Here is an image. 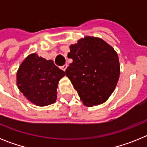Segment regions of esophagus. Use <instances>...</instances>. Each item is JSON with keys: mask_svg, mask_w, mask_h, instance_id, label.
Returning a JSON list of instances; mask_svg holds the SVG:
<instances>
[{"mask_svg": "<svg viewBox=\"0 0 147 147\" xmlns=\"http://www.w3.org/2000/svg\"><path fill=\"white\" fill-rule=\"evenodd\" d=\"M67 65L65 64V65H62V67H61V68H62V70H63V71H65V70H66V68H67Z\"/></svg>", "mask_w": 147, "mask_h": 147, "instance_id": "esophagus-1", "label": "esophagus"}]
</instances>
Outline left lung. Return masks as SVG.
<instances>
[{
	"label": "left lung",
	"mask_w": 147,
	"mask_h": 147,
	"mask_svg": "<svg viewBox=\"0 0 147 147\" xmlns=\"http://www.w3.org/2000/svg\"><path fill=\"white\" fill-rule=\"evenodd\" d=\"M67 57L73 62L65 70L82 103L93 107L108 99L120 75L118 54L98 37L86 36L70 45Z\"/></svg>",
	"instance_id": "left-lung-1"
}]
</instances>
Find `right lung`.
Here are the masks:
<instances>
[{
	"label": "right lung",
	"mask_w": 147,
	"mask_h": 147,
	"mask_svg": "<svg viewBox=\"0 0 147 147\" xmlns=\"http://www.w3.org/2000/svg\"><path fill=\"white\" fill-rule=\"evenodd\" d=\"M65 72L52 60L31 54L22 62L17 72V85L27 99L34 105L44 107L57 99L58 83Z\"/></svg>",
	"instance_id": "1"
}]
</instances>
